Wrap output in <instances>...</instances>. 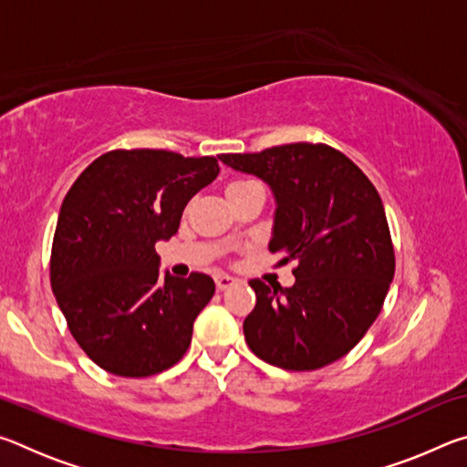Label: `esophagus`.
Listing matches in <instances>:
<instances>
[{"label": "esophagus", "mask_w": 467, "mask_h": 467, "mask_svg": "<svg viewBox=\"0 0 467 467\" xmlns=\"http://www.w3.org/2000/svg\"><path fill=\"white\" fill-rule=\"evenodd\" d=\"M234 282H236V280L233 278V275H226V274H218V275H216V288H218V290L231 288Z\"/></svg>", "instance_id": "obj_1"}]
</instances>
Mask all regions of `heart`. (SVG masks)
Segmentation results:
<instances>
[{"mask_svg": "<svg viewBox=\"0 0 467 467\" xmlns=\"http://www.w3.org/2000/svg\"><path fill=\"white\" fill-rule=\"evenodd\" d=\"M243 183H247V181H233V183H228L226 192H228V189H233V187H239V185H243Z\"/></svg>", "mask_w": 467, "mask_h": 467, "instance_id": "1", "label": "heart"}]
</instances>
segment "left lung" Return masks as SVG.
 Masks as SVG:
<instances>
[{"label": "left lung", "mask_w": 467, "mask_h": 467, "mask_svg": "<svg viewBox=\"0 0 467 467\" xmlns=\"http://www.w3.org/2000/svg\"><path fill=\"white\" fill-rule=\"evenodd\" d=\"M226 167L270 185V251L296 282L251 280L257 303L243 323L255 357L286 370H315L346 357L381 313L395 272L393 243L375 185L327 144H284L220 154Z\"/></svg>", "instance_id": "obj_1"}]
</instances>
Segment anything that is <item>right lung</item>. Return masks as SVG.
Masks as SVG:
<instances>
[{"label": "right lung", "instance_id": "right-lung-1", "mask_svg": "<svg viewBox=\"0 0 467 467\" xmlns=\"http://www.w3.org/2000/svg\"><path fill=\"white\" fill-rule=\"evenodd\" d=\"M218 158L169 150H110L61 203L51 288L82 350L119 377L171 368L192 344L214 280L158 274V241L179 231L187 202L218 177Z\"/></svg>", "mask_w": 467, "mask_h": 467}]
</instances>
